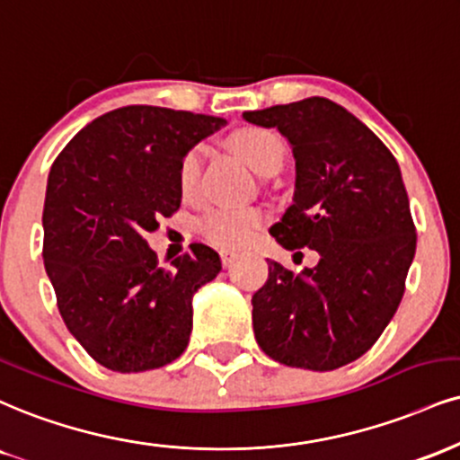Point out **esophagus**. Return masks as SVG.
I'll return each instance as SVG.
<instances>
[{
  "label": "esophagus",
  "mask_w": 460,
  "mask_h": 460,
  "mask_svg": "<svg viewBox=\"0 0 460 460\" xmlns=\"http://www.w3.org/2000/svg\"><path fill=\"white\" fill-rule=\"evenodd\" d=\"M235 259H237L235 252H231V251H220V261H223V268H231Z\"/></svg>",
  "instance_id": "1"
}]
</instances>
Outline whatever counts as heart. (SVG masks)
Masks as SVG:
<instances>
[{"mask_svg": "<svg viewBox=\"0 0 460 460\" xmlns=\"http://www.w3.org/2000/svg\"><path fill=\"white\" fill-rule=\"evenodd\" d=\"M234 147L252 164L259 173H270L276 167H283L285 160V143L268 128H244L235 132ZM203 154L206 147L195 146L184 154L180 163V190L184 197H195L199 190V180H201ZM265 220V214L257 208H234L220 206L209 209V212L199 220L197 229L203 240L209 244L225 248V251H237L246 246L248 242L257 235Z\"/></svg>", "mask_w": 460, "mask_h": 460, "instance_id": "heart-1", "label": "heart"}]
</instances>
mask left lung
Masks as SVG:
<instances>
[{"label": "left lung", "mask_w": 460, "mask_h": 460, "mask_svg": "<svg viewBox=\"0 0 460 460\" xmlns=\"http://www.w3.org/2000/svg\"><path fill=\"white\" fill-rule=\"evenodd\" d=\"M244 119L279 130L296 158V195L272 235L321 257L300 274L268 261L252 296L254 339L285 367L341 368L377 342L405 293L416 225L401 169L373 130L328 98Z\"/></svg>", "instance_id": "obj_1"}]
</instances>
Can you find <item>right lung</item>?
<instances>
[{
    "instance_id": "obj_1",
    "label": "right lung",
    "mask_w": 460,
    "mask_h": 460,
    "mask_svg": "<svg viewBox=\"0 0 460 460\" xmlns=\"http://www.w3.org/2000/svg\"><path fill=\"white\" fill-rule=\"evenodd\" d=\"M223 119L132 104L101 115L55 158L44 199L42 259L66 328L115 373L180 358L192 296L220 259L192 244L160 268L146 231L180 209V163Z\"/></svg>"
}]
</instances>
